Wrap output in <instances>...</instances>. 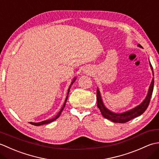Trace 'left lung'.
I'll use <instances>...</instances> for the list:
<instances>
[{"label":"left lung","instance_id":"obj_1","mask_svg":"<svg viewBox=\"0 0 159 159\" xmlns=\"http://www.w3.org/2000/svg\"><path fill=\"white\" fill-rule=\"evenodd\" d=\"M138 46H139L140 48H142V46H141L140 44L138 45ZM150 66L152 71V73H153L152 74L154 76L153 67L152 66L150 63ZM154 79L153 78L149 87V90H148V95L146 98H145V100L143 101L142 103H141L139 105H138L135 108H134V109H131L130 111H126V112L122 113H116L107 109L105 106L104 105L102 100L101 98V95L98 89H97V106L99 108V109L101 113H102V116L104 118H106V119L112 121L115 123H126L127 121L133 120V118L141 116V115L143 114L145 112V111L147 109V108L150 104L153 89H154Z\"/></svg>","mask_w":159,"mask_h":159}]
</instances>
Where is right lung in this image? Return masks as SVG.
<instances>
[{
	"label": "right lung",
	"mask_w": 159,
	"mask_h": 159,
	"mask_svg": "<svg viewBox=\"0 0 159 159\" xmlns=\"http://www.w3.org/2000/svg\"><path fill=\"white\" fill-rule=\"evenodd\" d=\"M75 80H76V78L75 79H74V80H73V81L71 83V84H70V87H69V88H68V91H67V97H66V100H65V102H64V104H63V107H62V108L61 109V110H60V111L58 113V114L57 115V116L55 117H53L52 119H50V120H45V121H40V122H37V123H35V122H30V124H32V125H34V126H40V125H43V124H49V123H50V122H52V121H55V120H57V118H58L59 116H60V115H61V112H62V111H63V109H64V107H65V106H66V101H67V97H68V93H69V92H70V87H71V85H72V84L74 83V82L75 81Z\"/></svg>",
	"instance_id": "add662e5"
}]
</instances>
